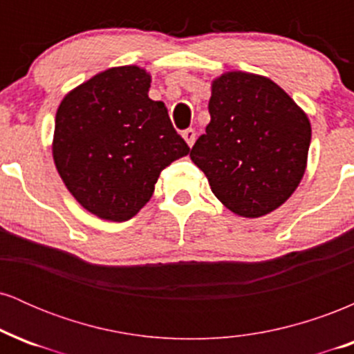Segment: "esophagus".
I'll return each instance as SVG.
<instances>
[{
	"label": "esophagus",
	"mask_w": 354,
	"mask_h": 354,
	"mask_svg": "<svg viewBox=\"0 0 354 354\" xmlns=\"http://www.w3.org/2000/svg\"><path fill=\"white\" fill-rule=\"evenodd\" d=\"M183 138H185V141L188 143V146L191 148V146L194 145V140H196V131H194L193 128H188L183 131Z\"/></svg>",
	"instance_id": "34e87169"
}]
</instances>
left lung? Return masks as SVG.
Masks as SVG:
<instances>
[{"mask_svg": "<svg viewBox=\"0 0 354 354\" xmlns=\"http://www.w3.org/2000/svg\"><path fill=\"white\" fill-rule=\"evenodd\" d=\"M211 121L189 151L226 208L258 218L293 194L306 168L311 126L278 84L231 71L213 81Z\"/></svg>", "mask_w": 354, "mask_h": 354, "instance_id": "left-lung-1", "label": "left lung"}]
</instances>
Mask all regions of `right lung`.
Masks as SVG:
<instances>
[{
  "instance_id": "add662e5",
  "label": "right lung",
  "mask_w": 354,
  "mask_h": 354,
  "mask_svg": "<svg viewBox=\"0 0 354 354\" xmlns=\"http://www.w3.org/2000/svg\"><path fill=\"white\" fill-rule=\"evenodd\" d=\"M151 78L138 66L111 68L73 89L55 121L53 158L76 201L89 213L126 221L153 196L160 173L189 153Z\"/></svg>"
}]
</instances>
